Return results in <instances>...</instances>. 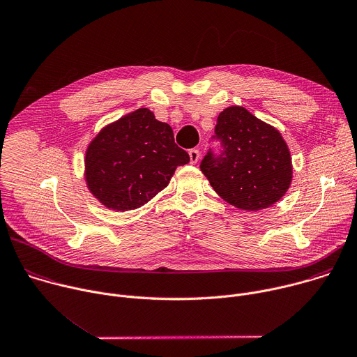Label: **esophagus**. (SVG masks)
I'll list each match as a JSON object with an SVG mask.
<instances>
[{"label":"esophagus","mask_w":357,"mask_h":357,"mask_svg":"<svg viewBox=\"0 0 357 357\" xmlns=\"http://www.w3.org/2000/svg\"><path fill=\"white\" fill-rule=\"evenodd\" d=\"M189 158H190V164H196L199 161V158H200L199 150H196V149L189 150Z\"/></svg>","instance_id":"1"}]
</instances>
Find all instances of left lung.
Returning a JSON list of instances; mask_svg holds the SVG:
<instances>
[{
	"mask_svg": "<svg viewBox=\"0 0 357 357\" xmlns=\"http://www.w3.org/2000/svg\"><path fill=\"white\" fill-rule=\"evenodd\" d=\"M214 132L222 151L218 157L208 151L200 169L221 199L241 210L257 211L284 196L293 165L276 128L243 106H229L218 114Z\"/></svg>",
	"mask_w": 357,
	"mask_h": 357,
	"instance_id": "obj_1",
	"label": "left lung"
}]
</instances>
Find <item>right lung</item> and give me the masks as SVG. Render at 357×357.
I'll use <instances>...</instances> for the list:
<instances>
[{
    "label": "right lung",
    "mask_w": 357,
    "mask_h": 357,
    "mask_svg": "<svg viewBox=\"0 0 357 357\" xmlns=\"http://www.w3.org/2000/svg\"><path fill=\"white\" fill-rule=\"evenodd\" d=\"M189 162L168 123L140 107L105 126L88 144L85 181L107 208L135 210L168 186L175 169Z\"/></svg>",
    "instance_id": "right-lung-1"
}]
</instances>
